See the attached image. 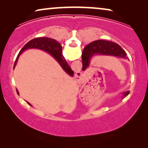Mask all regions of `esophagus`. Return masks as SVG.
I'll list each match as a JSON object with an SVG mask.
<instances>
[{"mask_svg":"<svg viewBox=\"0 0 148 148\" xmlns=\"http://www.w3.org/2000/svg\"><path fill=\"white\" fill-rule=\"evenodd\" d=\"M82 73L81 72H77V73L75 74V78L76 79V80H80L81 79H82Z\"/></svg>","mask_w":148,"mask_h":148,"instance_id":"1","label":"esophagus"}]
</instances>
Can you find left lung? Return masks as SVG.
Wrapping results in <instances>:
<instances>
[{
	"instance_id": "1",
	"label": "left lung",
	"mask_w": 148,
	"mask_h": 148,
	"mask_svg": "<svg viewBox=\"0 0 148 148\" xmlns=\"http://www.w3.org/2000/svg\"><path fill=\"white\" fill-rule=\"evenodd\" d=\"M95 54L112 56L127 58V54L119 44L107 40H98L91 42L84 48L82 52V70L85 71L90 64V59ZM129 94V91L123 93V97Z\"/></svg>"
}]
</instances>
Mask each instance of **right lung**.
Listing matches in <instances>:
<instances>
[{"mask_svg": "<svg viewBox=\"0 0 148 148\" xmlns=\"http://www.w3.org/2000/svg\"><path fill=\"white\" fill-rule=\"evenodd\" d=\"M39 49L44 50L48 54H50L52 57H54L55 59L57 60V62L61 66L64 71H65L68 75H69L71 77H73L74 72L73 71L71 70L70 66L66 62L65 58L64 56L62 55V46L56 40L52 39L50 38H36L35 39H33L28 42L25 46L22 48V49L20 50L19 54H18L17 58H16L15 63H14V67H15L17 62L18 61V58L19 56L27 49ZM17 94L19 95V92H18L17 89H16ZM27 103L30 106L32 104L27 102Z\"/></svg>", "mask_w": 148, "mask_h": 148, "instance_id": "1", "label": "right lung"}]
</instances>
